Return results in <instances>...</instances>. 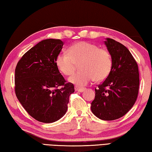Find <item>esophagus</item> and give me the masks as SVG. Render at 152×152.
I'll return each instance as SVG.
<instances>
[{
	"label": "esophagus",
	"mask_w": 152,
	"mask_h": 152,
	"mask_svg": "<svg viewBox=\"0 0 152 152\" xmlns=\"http://www.w3.org/2000/svg\"><path fill=\"white\" fill-rule=\"evenodd\" d=\"M75 91H78V92L82 93L83 91L85 90V88H81V87H75Z\"/></svg>",
	"instance_id": "obj_1"
}]
</instances>
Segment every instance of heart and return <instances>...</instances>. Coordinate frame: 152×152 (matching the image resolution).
I'll list each match as a JSON object with an SVG mask.
<instances>
[{
	"label": "heart",
	"mask_w": 152,
	"mask_h": 152,
	"mask_svg": "<svg viewBox=\"0 0 152 152\" xmlns=\"http://www.w3.org/2000/svg\"><path fill=\"white\" fill-rule=\"evenodd\" d=\"M80 63L81 71L73 73L68 79L69 82L79 87L87 85L94 79L97 81L105 79L112 67L108 51L87 42L72 45L69 49V53H59L56 59L58 69L65 75L72 74Z\"/></svg>",
	"instance_id": "b5f03b06"
}]
</instances>
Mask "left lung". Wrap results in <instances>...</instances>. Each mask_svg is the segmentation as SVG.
I'll list each match as a JSON object with an SVG mask.
<instances>
[{"label": "left lung", "instance_id": "1", "mask_svg": "<svg viewBox=\"0 0 152 152\" xmlns=\"http://www.w3.org/2000/svg\"><path fill=\"white\" fill-rule=\"evenodd\" d=\"M104 44L111 56L109 75L95 88L91 110L103 121H113L125 115L138 97V67L128 48L113 39L106 38Z\"/></svg>", "mask_w": 152, "mask_h": 152}]
</instances>
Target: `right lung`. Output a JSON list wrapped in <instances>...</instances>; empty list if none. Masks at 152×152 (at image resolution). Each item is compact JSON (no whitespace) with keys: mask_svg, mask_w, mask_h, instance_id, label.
Listing matches in <instances>:
<instances>
[{"mask_svg":"<svg viewBox=\"0 0 152 152\" xmlns=\"http://www.w3.org/2000/svg\"><path fill=\"white\" fill-rule=\"evenodd\" d=\"M64 43L46 39L26 53L15 69V93L19 102L36 121L51 123L67 110L69 97L74 86L64 79L56 64ZM59 86L63 87L58 89Z\"/></svg>","mask_w":152,"mask_h":152,"instance_id":"1","label":"right lung"}]
</instances>
